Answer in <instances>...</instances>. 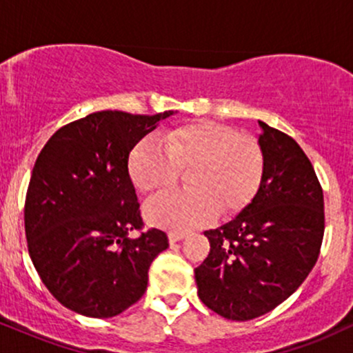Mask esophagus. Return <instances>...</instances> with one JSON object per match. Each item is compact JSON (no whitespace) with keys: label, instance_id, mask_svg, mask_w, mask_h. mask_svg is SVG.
I'll return each instance as SVG.
<instances>
[{"label":"esophagus","instance_id":"1","mask_svg":"<svg viewBox=\"0 0 353 353\" xmlns=\"http://www.w3.org/2000/svg\"><path fill=\"white\" fill-rule=\"evenodd\" d=\"M184 237H185V234H182V232H169V242H171V244L182 241Z\"/></svg>","mask_w":353,"mask_h":353}]
</instances>
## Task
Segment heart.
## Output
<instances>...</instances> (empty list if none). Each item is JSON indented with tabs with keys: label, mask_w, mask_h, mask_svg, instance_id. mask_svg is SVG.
<instances>
[{
	"label": "heart",
	"mask_w": 353,
	"mask_h": 353,
	"mask_svg": "<svg viewBox=\"0 0 353 353\" xmlns=\"http://www.w3.org/2000/svg\"><path fill=\"white\" fill-rule=\"evenodd\" d=\"M261 144L229 125L192 123L165 132L163 143L145 137L129 156V176L144 194L171 188L188 171V190H172L145 205L154 225L188 232L221 214L245 208L264 177Z\"/></svg>",
	"instance_id": "1"
}]
</instances>
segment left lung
Masks as SVG:
<instances>
[{"instance_id": "8db88e82", "label": "left lung", "mask_w": 353, "mask_h": 353, "mask_svg": "<svg viewBox=\"0 0 353 353\" xmlns=\"http://www.w3.org/2000/svg\"><path fill=\"white\" fill-rule=\"evenodd\" d=\"M264 177L252 202L205 230L210 252L194 270L205 307L250 320L289 299L317 262L325 214L314 165L290 136L259 121Z\"/></svg>"}]
</instances>
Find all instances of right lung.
<instances>
[{
  "label": "right lung",
  "mask_w": 353,
  "mask_h": 353,
  "mask_svg": "<svg viewBox=\"0 0 353 353\" xmlns=\"http://www.w3.org/2000/svg\"><path fill=\"white\" fill-rule=\"evenodd\" d=\"M99 111L63 125L36 159L24 201V232L36 272L68 309L114 317L143 297L165 232L143 230L129 154L161 119Z\"/></svg>",
  "instance_id": "1"
}]
</instances>
